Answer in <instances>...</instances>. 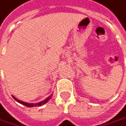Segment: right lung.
Here are the masks:
<instances>
[{
	"instance_id": "right-lung-1",
	"label": "right lung",
	"mask_w": 126,
	"mask_h": 126,
	"mask_svg": "<svg viewBox=\"0 0 126 126\" xmlns=\"http://www.w3.org/2000/svg\"><path fill=\"white\" fill-rule=\"evenodd\" d=\"M14 97V98L15 99V100L17 101V102L20 103V104H23V105H24V106H27V107H33V106H42V105H43V104H46V102H48V101H49V100L51 98V97H52V94H51L50 96H48L47 98H46L45 100H42V101H41V102H37V103H27V102H22V101H21V100H18V99H17V98H16L15 97Z\"/></svg>"
}]
</instances>
